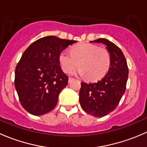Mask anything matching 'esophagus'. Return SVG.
<instances>
[{"mask_svg": "<svg viewBox=\"0 0 147 147\" xmlns=\"http://www.w3.org/2000/svg\"><path fill=\"white\" fill-rule=\"evenodd\" d=\"M72 80H73V78H69V79H68V82H71V81Z\"/></svg>", "mask_w": 147, "mask_h": 147, "instance_id": "34e87169", "label": "esophagus"}]
</instances>
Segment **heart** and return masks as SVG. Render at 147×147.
I'll use <instances>...</instances> for the list:
<instances>
[{
    "mask_svg": "<svg viewBox=\"0 0 147 147\" xmlns=\"http://www.w3.org/2000/svg\"><path fill=\"white\" fill-rule=\"evenodd\" d=\"M59 61L65 72H72L79 63V75H86L90 80H97L109 70L111 55L107 49L93 44L82 43L72 47L71 53L67 50L62 52Z\"/></svg>",
    "mask_w": 147,
    "mask_h": 147,
    "instance_id": "b5f03b06",
    "label": "heart"
}]
</instances>
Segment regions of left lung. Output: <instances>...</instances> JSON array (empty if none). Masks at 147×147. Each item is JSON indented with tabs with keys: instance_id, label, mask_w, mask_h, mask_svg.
Here are the masks:
<instances>
[{
	"instance_id": "1",
	"label": "left lung",
	"mask_w": 147,
	"mask_h": 147,
	"mask_svg": "<svg viewBox=\"0 0 147 147\" xmlns=\"http://www.w3.org/2000/svg\"><path fill=\"white\" fill-rule=\"evenodd\" d=\"M90 42L103 43L111 55L110 67L107 75L97 82H81L80 104L84 112L102 117L114 111L126 90L129 69L127 60L113 42L100 38Z\"/></svg>"
}]
</instances>
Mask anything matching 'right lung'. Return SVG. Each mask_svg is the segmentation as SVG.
Listing matches in <instances>:
<instances>
[{
    "label": "right lung",
    "instance_id": "obj_1",
    "mask_svg": "<svg viewBox=\"0 0 147 147\" xmlns=\"http://www.w3.org/2000/svg\"><path fill=\"white\" fill-rule=\"evenodd\" d=\"M76 40L46 36L25 50L15 71V87L23 107L32 115H45L55 107L68 83L59 57Z\"/></svg>",
    "mask_w": 147,
    "mask_h": 147
}]
</instances>
